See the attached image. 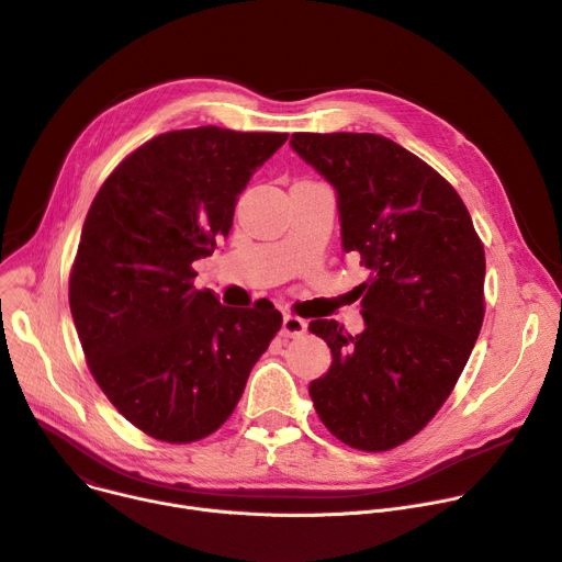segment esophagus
Listing matches in <instances>:
<instances>
[{
    "mask_svg": "<svg viewBox=\"0 0 562 562\" xmlns=\"http://www.w3.org/2000/svg\"><path fill=\"white\" fill-rule=\"evenodd\" d=\"M304 331H307V323H304L302 318L291 316V314L282 318V336L295 338V336H302Z\"/></svg>",
    "mask_w": 562,
    "mask_h": 562,
    "instance_id": "34e87169",
    "label": "esophagus"
}]
</instances>
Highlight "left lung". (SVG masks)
I'll return each mask as SVG.
<instances>
[{
    "instance_id": "1",
    "label": "left lung",
    "mask_w": 562,
    "mask_h": 562,
    "mask_svg": "<svg viewBox=\"0 0 562 562\" xmlns=\"http://www.w3.org/2000/svg\"><path fill=\"white\" fill-rule=\"evenodd\" d=\"M291 147L336 190L342 250L370 271L361 334L310 323L331 349L310 396L342 443L390 450L437 415L469 361L484 321V246L454 188L398 143L297 132Z\"/></svg>"
}]
</instances>
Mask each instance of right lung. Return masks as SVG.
Returning <instances> with one entry per match:
<instances>
[{
  "mask_svg": "<svg viewBox=\"0 0 562 562\" xmlns=\"http://www.w3.org/2000/svg\"><path fill=\"white\" fill-rule=\"evenodd\" d=\"M286 138L168 132L134 149L91 203L71 316L95 383L149 437L190 443L215 432L282 325L273 304L237 310L194 289L192 262L228 237L241 190Z\"/></svg>",
  "mask_w": 562,
  "mask_h": 562,
  "instance_id": "right-lung-1",
  "label": "right lung"
}]
</instances>
